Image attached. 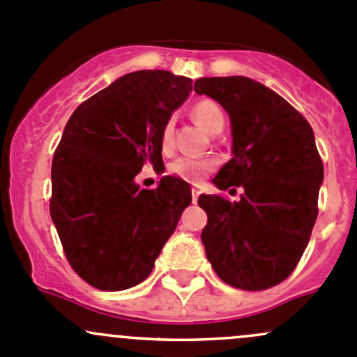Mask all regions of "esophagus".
Wrapping results in <instances>:
<instances>
[{
  "label": "esophagus",
  "instance_id": "1",
  "mask_svg": "<svg viewBox=\"0 0 357 357\" xmlns=\"http://www.w3.org/2000/svg\"><path fill=\"white\" fill-rule=\"evenodd\" d=\"M190 192H192V201L196 203L197 197H199V189H197V187H192V190H190Z\"/></svg>",
  "mask_w": 357,
  "mask_h": 357
}]
</instances>
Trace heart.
<instances>
[{
  "label": "heart",
  "instance_id": "obj_1",
  "mask_svg": "<svg viewBox=\"0 0 357 357\" xmlns=\"http://www.w3.org/2000/svg\"><path fill=\"white\" fill-rule=\"evenodd\" d=\"M192 118L203 126L206 132L218 133L224 128L225 116L222 112L220 105L215 104L213 100H199L192 107ZM175 137V121L174 118H168L161 128V147L165 153L174 147ZM217 168V163L213 160H194V158H178L168 167V172L175 177L185 180L189 183H199L208 174Z\"/></svg>",
  "mask_w": 357,
  "mask_h": 357
}]
</instances>
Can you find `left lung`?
Instances as JSON below:
<instances>
[{"label": "left lung", "mask_w": 357, "mask_h": 357, "mask_svg": "<svg viewBox=\"0 0 357 357\" xmlns=\"http://www.w3.org/2000/svg\"><path fill=\"white\" fill-rule=\"evenodd\" d=\"M194 91L229 112L232 160L213 183L243 187L238 203L201 194L206 257L224 283L262 291L297 267L317 218L323 161L307 119L281 95L245 76L201 77ZM236 190V189H232Z\"/></svg>", "instance_id": "obj_1"}]
</instances>
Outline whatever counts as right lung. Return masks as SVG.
<instances>
[{
	"instance_id": "obj_1",
	"label": "right lung",
	"mask_w": 357,
	"mask_h": 357,
	"mask_svg": "<svg viewBox=\"0 0 357 357\" xmlns=\"http://www.w3.org/2000/svg\"><path fill=\"white\" fill-rule=\"evenodd\" d=\"M192 90L170 70H137L79 104L52 161L50 215L74 273L97 290L142 283L192 201L178 177L137 185L146 165L165 170L161 128Z\"/></svg>"
}]
</instances>
